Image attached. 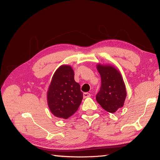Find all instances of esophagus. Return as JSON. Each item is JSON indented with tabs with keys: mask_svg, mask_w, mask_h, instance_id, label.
I'll use <instances>...</instances> for the list:
<instances>
[{
	"mask_svg": "<svg viewBox=\"0 0 160 160\" xmlns=\"http://www.w3.org/2000/svg\"><path fill=\"white\" fill-rule=\"evenodd\" d=\"M91 96V94L89 93H83V97L84 98H89Z\"/></svg>",
	"mask_w": 160,
	"mask_h": 160,
	"instance_id": "34e87169",
	"label": "esophagus"
}]
</instances>
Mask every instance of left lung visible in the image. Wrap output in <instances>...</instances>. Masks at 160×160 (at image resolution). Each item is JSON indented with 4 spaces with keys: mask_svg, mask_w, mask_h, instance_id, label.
I'll list each match as a JSON object with an SVG mask.
<instances>
[{
    "mask_svg": "<svg viewBox=\"0 0 160 160\" xmlns=\"http://www.w3.org/2000/svg\"><path fill=\"white\" fill-rule=\"evenodd\" d=\"M101 77L100 89L96 100L105 111L115 113L124 106L127 97L125 84L121 73L110 65L97 66Z\"/></svg>",
    "mask_w": 160,
    "mask_h": 160,
    "instance_id": "left-lung-1",
    "label": "left lung"
}]
</instances>
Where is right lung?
<instances>
[{"label":"right lung","mask_w":160,"mask_h":160,"mask_svg":"<svg viewBox=\"0 0 160 160\" xmlns=\"http://www.w3.org/2000/svg\"><path fill=\"white\" fill-rule=\"evenodd\" d=\"M83 93L74 80L70 66L62 65L54 73L47 91V102L52 113L57 118L67 119L75 113L81 104Z\"/></svg>","instance_id":"right-lung-1"}]
</instances>
